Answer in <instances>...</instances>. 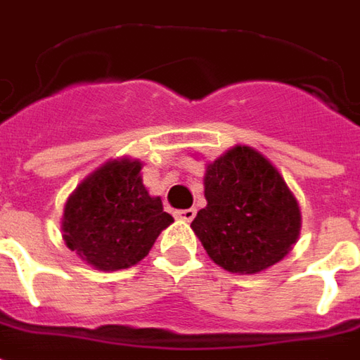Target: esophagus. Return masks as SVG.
<instances>
[{"label":"esophagus","instance_id":"esophagus-1","mask_svg":"<svg viewBox=\"0 0 360 360\" xmlns=\"http://www.w3.org/2000/svg\"><path fill=\"white\" fill-rule=\"evenodd\" d=\"M193 217H195V209H184V211H176V219H180V221H186V223H190Z\"/></svg>","mask_w":360,"mask_h":360}]
</instances>
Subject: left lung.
I'll return each mask as SVG.
<instances>
[{
  "mask_svg": "<svg viewBox=\"0 0 360 360\" xmlns=\"http://www.w3.org/2000/svg\"><path fill=\"white\" fill-rule=\"evenodd\" d=\"M203 186L207 205L192 231L219 267L259 274L297 244L300 205L277 167L254 147L234 145L207 162Z\"/></svg>",
  "mask_w": 360,
  "mask_h": 360,
  "instance_id": "1",
  "label": "left lung"
}]
</instances>
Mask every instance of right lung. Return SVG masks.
<instances>
[{
  "instance_id": "obj_1",
  "label": "right lung",
  "mask_w": 360,
  "mask_h": 360,
  "mask_svg": "<svg viewBox=\"0 0 360 360\" xmlns=\"http://www.w3.org/2000/svg\"><path fill=\"white\" fill-rule=\"evenodd\" d=\"M143 162L110 159L71 192L63 205L65 246L98 271H118L143 259L170 223L159 195L141 176Z\"/></svg>"
}]
</instances>
